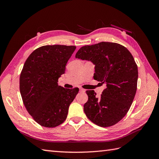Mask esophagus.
Here are the masks:
<instances>
[{"mask_svg":"<svg viewBox=\"0 0 159 159\" xmlns=\"http://www.w3.org/2000/svg\"><path fill=\"white\" fill-rule=\"evenodd\" d=\"M80 91H81V92H85V90L83 88H80Z\"/></svg>","mask_w":159,"mask_h":159,"instance_id":"1","label":"esophagus"}]
</instances>
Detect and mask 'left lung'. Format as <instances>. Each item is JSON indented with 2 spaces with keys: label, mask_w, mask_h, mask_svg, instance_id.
I'll return each mask as SVG.
<instances>
[{
  "label": "left lung",
  "mask_w": 159,
  "mask_h": 159,
  "mask_svg": "<svg viewBox=\"0 0 159 159\" xmlns=\"http://www.w3.org/2000/svg\"><path fill=\"white\" fill-rule=\"evenodd\" d=\"M75 57L92 62L94 80L106 84L99 98L93 90L86 91V116L98 126L114 125L125 116L137 91L138 68L132 54L117 43L102 42L81 47Z\"/></svg>",
  "instance_id": "1"
}]
</instances>
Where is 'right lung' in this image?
I'll return each instance as SVG.
<instances>
[{"instance_id": "add662e5", "label": "right lung", "mask_w": 159, "mask_h": 159, "mask_svg": "<svg viewBox=\"0 0 159 159\" xmlns=\"http://www.w3.org/2000/svg\"><path fill=\"white\" fill-rule=\"evenodd\" d=\"M75 48V46H43L24 64L20 76L22 99L28 112L41 126L52 128L64 123L78 93V88L67 89L57 84Z\"/></svg>"}]
</instances>
